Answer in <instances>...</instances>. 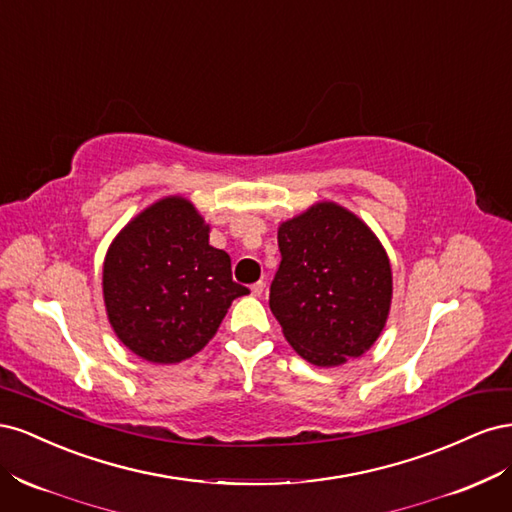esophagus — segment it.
Returning <instances> with one entry per match:
<instances>
[{"label":"esophagus","instance_id":"1","mask_svg":"<svg viewBox=\"0 0 512 512\" xmlns=\"http://www.w3.org/2000/svg\"><path fill=\"white\" fill-rule=\"evenodd\" d=\"M252 297H262V292H265V282H256L250 286Z\"/></svg>","mask_w":512,"mask_h":512}]
</instances>
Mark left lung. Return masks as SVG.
<instances>
[{"instance_id": "left-lung-1", "label": "left lung", "mask_w": 512, "mask_h": 512, "mask_svg": "<svg viewBox=\"0 0 512 512\" xmlns=\"http://www.w3.org/2000/svg\"><path fill=\"white\" fill-rule=\"evenodd\" d=\"M269 307L305 361L335 367L374 346L389 318L391 262L348 209L318 203L277 230Z\"/></svg>"}]
</instances>
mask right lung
<instances>
[{"label":"right lung","instance_id":"1","mask_svg":"<svg viewBox=\"0 0 512 512\" xmlns=\"http://www.w3.org/2000/svg\"><path fill=\"white\" fill-rule=\"evenodd\" d=\"M108 322L136 356L179 363L203 350L230 303L250 290L232 280L230 256L181 196L147 207L111 243L102 271Z\"/></svg>","mask_w":512,"mask_h":512}]
</instances>
